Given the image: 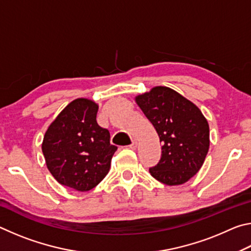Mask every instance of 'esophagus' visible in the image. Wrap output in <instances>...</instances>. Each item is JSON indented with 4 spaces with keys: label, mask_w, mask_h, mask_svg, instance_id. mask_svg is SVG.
<instances>
[{
    "label": "esophagus",
    "mask_w": 251,
    "mask_h": 251,
    "mask_svg": "<svg viewBox=\"0 0 251 251\" xmlns=\"http://www.w3.org/2000/svg\"><path fill=\"white\" fill-rule=\"evenodd\" d=\"M136 147H137V141H136V139H134L133 143H131L130 145H129V148H131V150H135Z\"/></svg>",
    "instance_id": "obj_1"
}]
</instances>
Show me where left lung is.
<instances>
[{
  "instance_id": "obj_1",
  "label": "left lung",
  "mask_w": 251,
  "mask_h": 251,
  "mask_svg": "<svg viewBox=\"0 0 251 251\" xmlns=\"http://www.w3.org/2000/svg\"><path fill=\"white\" fill-rule=\"evenodd\" d=\"M136 103L154 125L161 146L151 175L168 186L181 185L201 168L209 150V125L196 105L165 86L136 97Z\"/></svg>"
}]
</instances>
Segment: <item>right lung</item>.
<instances>
[{"mask_svg":"<svg viewBox=\"0 0 251 251\" xmlns=\"http://www.w3.org/2000/svg\"><path fill=\"white\" fill-rule=\"evenodd\" d=\"M99 105L77 99L66 106L49 126L42 151L50 173L59 184L87 192L107 175L117 151L108 129L96 122Z\"/></svg>","mask_w":251,"mask_h":251,"instance_id":"add662e5","label":"right lung"}]
</instances>
